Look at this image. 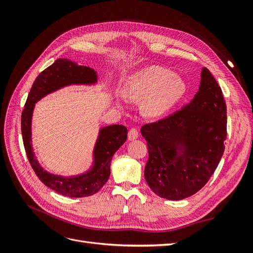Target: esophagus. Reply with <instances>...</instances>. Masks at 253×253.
<instances>
[{"mask_svg":"<svg viewBox=\"0 0 253 253\" xmlns=\"http://www.w3.org/2000/svg\"><path fill=\"white\" fill-rule=\"evenodd\" d=\"M138 136H139V133H138V131H137L136 128H131V129H129L128 135H127L128 140H131V141L135 140V139L138 138Z\"/></svg>","mask_w":253,"mask_h":253,"instance_id":"34e87169","label":"esophagus"}]
</instances>
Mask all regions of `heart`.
Masks as SVG:
<instances>
[{"label": "heart", "instance_id": "b5f03b06", "mask_svg": "<svg viewBox=\"0 0 253 253\" xmlns=\"http://www.w3.org/2000/svg\"><path fill=\"white\" fill-rule=\"evenodd\" d=\"M187 93L181 77L165 67L151 65L129 76L126 96L141 103V112L148 118H159L169 113Z\"/></svg>", "mask_w": 253, "mask_h": 253}]
</instances>
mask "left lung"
I'll use <instances>...</instances> for the list:
<instances>
[{
  "label": "left lung",
  "mask_w": 253,
  "mask_h": 253,
  "mask_svg": "<svg viewBox=\"0 0 253 253\" xmlns=\"http://www.w3.org/2000/svg\"><path fill=\"white\" fill-rule=\"evenodd\" d=\"M148 141L144 178L156 195L180 201L200 191L217 168L227 137V106L208 68L190 103L141 127Z\"/></svg>",
  "instance_id": "left-lung-1"
}]
</instances>
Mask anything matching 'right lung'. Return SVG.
I'll return each mask as SVG.
<instances>
[{
    "label": "right lung",
    "instance_id": "1",
    "mask_svg": "<svg viewBox=\"0 0 253 253\" xmlns=\"http://www.w3.org/2000/svg\"><path fill=\"white\" fill-rule=\"evenodd\" d=\"M97 72L78 65L68 59H57L35 80L22 112L21 129L28 160L38 177L51 190L68 197H85L97 193L111 175V162L115 153L127 138L125 126L112 125L99 129L89 169L78 175L62 176L46 171L38 162L33 148L32 122L36 103L53 91L70 85H95Z\"/></svg>",
    "mask_w": 253,
    "mask_h": 253
}]
</instances>
